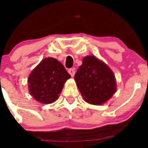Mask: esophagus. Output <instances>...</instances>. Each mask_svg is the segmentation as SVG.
<instances>
[{"label": "esophagus", "mask_w": 148, "mask_h": 148, "mask_svg": "<svg viewBox=\"0 0 148 148\" xmlns=\"http://www.w3.org/2000/svg\"><path fill=\"white\" fill-rule=\"evenodd\" d=\"M68 73H70V75H71L72 77H73V76H74V75H75V68H71V69H70V70H68Z\"/></svg>", "instance_id": "esophagus-1"}]
</instances>
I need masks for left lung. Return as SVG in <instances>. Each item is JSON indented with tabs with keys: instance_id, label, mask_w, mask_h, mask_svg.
I'll return each mask as SVG.
<instances>
[{
	"instance_id": "8db88e82",
	"label": "left lung",
	"mask_w": 148,
	"mask_h": 148,
	"mask_svg": "<svg viewBox=\"0 0 148 148\" xmlns=\"http://www.w3.org/2000/svg\"><path fill=\"white\" fill-rule=\"evenodd\" d=\"M75 81L84 100L89 104H103L116 91L113 71L94 56L83 58L82 64L75 73Z\"/></svg>"
}]
</instances>
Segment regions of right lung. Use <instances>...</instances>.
Here are the masks:
<instances>
[{
	"instance_id": "add662e5",
	"label": "right lung",
	"mask_w": 148,
	"mask_h": 148,
	"mask_svg": "<svg viewBox=\"0 0 148 148\" xmlns=\"http://www.w3.org/2000/svg\"><path fill=\"white\" fill-rule=\"evenodd\" d=\"M70 75L56 58H46L30 73L28 87L30 95L42 104H51L59 97Z\"/></svg>"
}]
</instances>
